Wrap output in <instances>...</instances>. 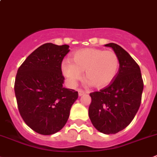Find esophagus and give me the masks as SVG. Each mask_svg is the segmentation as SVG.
I'll return each mask as SVG.
<instances>
[{
    "label": "esophagus",
    "instance_id": "esophagus-1",
    "mask_svg": "<svg viewBox=\"0 0 157 157\" xmlns=\"http://www.w3.org/2000/svg\"><path fill=\"white\" fill-rule=\"evenodd\" d=\"M78 96H82L83 94H85V91H83L82 90H80V89H78Z\"/></svg>",
    "mask_w": 157,
    "mask_h": 157
}]
</instances>
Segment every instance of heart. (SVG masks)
Wrapping results in <instances>:
<instances>
[{
	"instance_id": "1",
	"label": "heart",
	"mask_w": 157,
	"mask_h": 157,
	"mask_svg": "<svg viewBox=\"0 0 157 157\" xmlns=\"http://www.w3.org/2000/svg\"><path fill=\"white\" fill-rule=\"evenodd\" d=\"M71 61H64L61 70L70 84L75 85L85 71V78L96 89L109 86L117 76L120 67L117 54L112 50L86 48L71 55Z\"/></svg>"
}]
</instances>
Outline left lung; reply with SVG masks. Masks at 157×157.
Returning <instances> with one entry per match:
<instances>
[{
  "instance_id": "8db88e82",
  "label": "left lung",
  "mask_w": 157,
  "mask_h": 157,
  "mask_svg": "<svg viewBox=\"0 0 157 157\" xmlns=\"http://www.w3.org/2000/svg\"><path fill=\"white\" fill-rule=\"evenodd\" d=\"M113 48L120 60L117 76L107 87L90 93L89 116L99 132L115 134L125 128L139 110L143 90L140 67L127 51L116 44Z\"/></svg>"
}]
</instances>
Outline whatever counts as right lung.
Returning a JSON list of instances; mask_svg holds the SVG:
<instances>
[{
	"mask_svg": "<svg viewBox=\"0 0 157 157\" xmlns=\"http://www.w3.org/2000/svg\"><path fill=\"white\" fill-rule=\"evenodd\" d=\"M68 45L43 44L21 64L15 93L18 111L27 125L41 135L59 132L69 117L78 92L63 86L61 63Z\"/></svg>",
	"mask_w": 157,
	"mask_h": 157,
	"instance_id": "add662e5",
	"label": "right lung"
}]
</instances>
